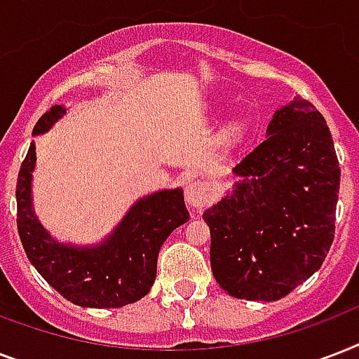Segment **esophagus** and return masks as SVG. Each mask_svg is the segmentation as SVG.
Listing matches in <instances>:
<instances>
[{
  "label": "esophagus",
  "instance_id": "1",
  "mask_svg": "<svg viewBox=\"0 0 359 359\" xmlns=\"http://www.w3.org/2000/svg\"><path fill=\"white\" fill-rule=\"evenodd\" d=\"M186 201L190 203L194 208H203L210 201V191H208L207 182L203 180H191L190 184L186 186Z\"/></svg>",
  "mask_w": 359,
  "mask_h": 359
}]
</instances>
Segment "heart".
Wrapping results in <instances>:
<instances>
[{"label":"heart","mask_w":359,"mask_h":359,"mask_svg":"<svg viewBox=\"0 0 359 359\" xmlns=\"http://www.w3.org/2000/svg\"><path fill=\"white\" fill-rule=\"evenodd\" d=\"M238 130H240V126H236V124H235V126H231V132H233V134H236Z\"/></svg>","instance_id":"heart-1"}]
</instances>
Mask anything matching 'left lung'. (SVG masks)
<instances>
[{
    "instance_id": "8db88e82",
    "label": "left lung",
    "mask_w": 359,
    "mask_h": 359,
    "mask_svg": "<svg viewBox=\"0 0 359 359\" xmlns=\"http://www.w3.org/2000/svg\"><path fill=\"white\" fill-rule=\"evenodd\" d=\"M266 134L233 169V196L203 214L214 278L242 300L290 294L323 266L335 233L341 168L320 111L294 97Z\"/></svg>"
}]
</instances>
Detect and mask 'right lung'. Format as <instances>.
<instances>
[{
	"mask_svg": "<svg viewBox=\"0 0 359 359\" xmlns=\"http://www.w3.org/2000/svg\"><path fill=\"white\" fill-rule=\"evenodd\" d=\"M53 106L36 121L33 134L46 132L65 114ZM35 141L25 154L16 182V224L25 255L36 272L69 302L81 307H123L151 290L160 248L190 219L182 190H163L141 199L102 245L76 250L55 244L31 208V171Z\"/></svg>",
	"mask_w": 359,
	"mask_h": 359,
	"instance_id": "1",
	"label": "right lung"
}]
</instances>
